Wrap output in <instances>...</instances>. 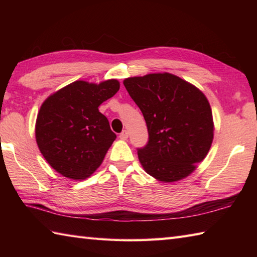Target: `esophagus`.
Masks as SVG:
<instances>
[{
	"instance_id": "esophagus-1",
	"label": "esophagus",
	"mask_w": 257,
	"mask_h": 257,
	"mask_svg": "<svg viewBox=\"0 0 257 257\" xmlns=\"http://www.w3.org/2000/svg\"><path fill=\"white\" fill-rule=\"evenodd\" d=\"M128 137H129V133L127 132V130H123V132L119 135V138L122 140H127Z\"/></svg>"
}]
</instances>
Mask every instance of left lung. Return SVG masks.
Returning <instances> with one entry per match:
<instances>
[{"instance_id": "8db88e82", "label": "left lung", "mask_w": 257, "mask_h": 257, "mask_svg": "<svg viewBox=\"0 0 257 257\" xmlns=\"http://www.w3.org/2000/svg\"><path fill=\"white\" fill-rule=\"evenodd\" d=\"M123 85L148 128V143L137 149L147 173L162 182L188 177L213 140L212 110L203 92L168 73L130 77Z\"/></svg>"}]
</instances>
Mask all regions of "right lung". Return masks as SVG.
<instances>
[{
    "mask_svg": "<svg viewBox=\"0 0 257 257\" xmlns=\"http://www.w3.org/2000/svg\"><path fill=\"white\" fill-rule=\"evenodd\" d=\"M119 87L116 79L99 85L77 80L43 102L36 119V143L58 173L81 180L101 165L117 136L98 107Z\"/></svg>",
    "mask_w": 257,
    "mask_h": 257,
    "instance_id": "right-lung-1",
    "label": "right lung"
}]
</instances>
